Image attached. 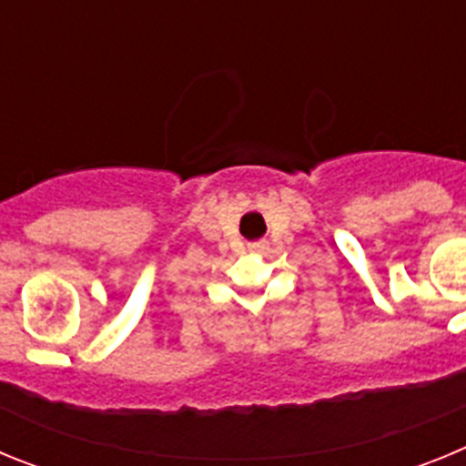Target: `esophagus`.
Returning a JSON list of instances; mask_svg holds the SVG:
<instances>
[{"label": "esophagus", "mask_w": 466, "mask_h": 466, "mask_svg": "<svg viewBox=\"0 0 466 466\" xmlns=\"http://www.w3.org/2000/svg\"><path fill=\"white\" fill-rule=\"evenodd\" d=\"M258 247H261V245H254V247H252V249H258Z\"/></svg>", "instance_id": "1"}]
</instances>
